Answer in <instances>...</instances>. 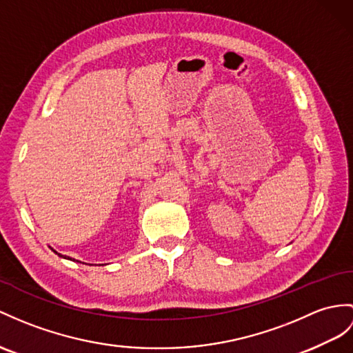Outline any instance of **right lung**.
<instances>
[{"mask_svg":"<svg viewBox=\"0 0 353 353\" xmlns=\"http://www.w3.org/2000/svg\"><path fill=\"white\" fill-rule=\"evenodd\" d=\"M55 253H57V252H55ZM63 257H64V259H70V257H65V256H63ZM73 261H74V259H73Z\"/></svg>","mask_w":353,"mask_h":353,"instance_id":"1","label":"right lung"}]
</instances>
